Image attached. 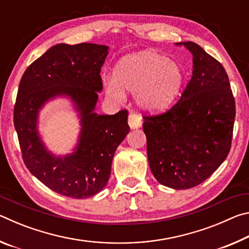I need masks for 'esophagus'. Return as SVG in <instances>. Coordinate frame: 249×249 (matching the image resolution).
Segmentation results:
<instances>
[{
  "mask_svg": "<svg viewBox=\"0 0 249 249\" xmlns=\"http://www.w3.org/2000/svg\"><path fill=\"white\" fill-rule=\"evenodd\" d=\"M128 125L130 129H136V128H140L141 125H142V120L141 117H138L137 115L135 114H129L128 115Z\"/></svg>",
  "mask_w": 249,
  "mask_h": 249,
  "instance_id": "esophagus-1",
  "label": "esophagus"
}]
</instances>
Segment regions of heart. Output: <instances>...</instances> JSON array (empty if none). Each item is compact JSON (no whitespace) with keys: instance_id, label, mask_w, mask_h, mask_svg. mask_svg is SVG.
<instances>
[{"instance_id":"heart-1","label":"heart","mask_w":249,"mask_h":249,"mask_svg":"<svg viewBox=\"0 0 249 249\" xmlns=\"http://www.w3.org/2000/svg\"><path fill=\"white\" fill-rule=\"evenodd\" d=\"M184 81V70L178 61L154 50H142L122 58L114 77L104 79V88L115 100H123L125 91L134 93L142 112L158 114L178 100Z\"/></svg>"}]
</instances>
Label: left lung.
Returning <instances> with one entry per match:
<instances>
[{"label": "left lung", "instance_id": "1", "mask_svg": "<svg viewBox=\"0 0 249 249\" xmlns=\"http://www.w3.org/2000/svg\"><path fill=\"white\" fill-rule=\"evenodd\" d=\"M192 53L190 82L165 114L144 116L150 170L159 183L184 190L206 180L226 159L235 101L223 66L192 41L177 43Z\"/></svg>", "mask_w": 249, "mask_h": 249}]
</instances>
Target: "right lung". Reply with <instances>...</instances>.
<instances>
[{"label":"right lung","instance_id":"1","mask_svg":"<svg viewBox=\"0 0 249 249\" xmlns=\"http://www.w3.org/2000/svg\"><path fill=\"white\" fill-rule=\"evenodd\" d=\"M107 53L104 45H54L28 67L19 82L14 126L25 165L50 190L73 199L103 190L117 147L129 132L126 109L114 115L95 113ZM57 98L69 99L79 120L77 142L66 155L50 152L39 132L40 111Z\"/></svg>","mask_w":249,"mask_h":249}]
</instances>
